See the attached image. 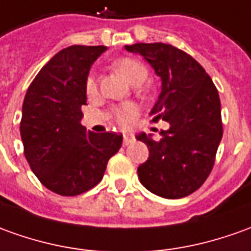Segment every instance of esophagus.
I'll return each mask as SVG.
<instances>
[{"mask_svg":"<svg viewBox=\"0 0 251 251\" xmlns=\"http://www.w3.org/2000/svg\"><path fill=\"white\" fill-rule=\"evenodd\" d=\"M132 142H134V135L132 134H124V136H123V145L128 146Z\"/></svg>","mask_w":251,"mask_h":251,"instance_id":"1","label":"esophagus"}]
</instances>
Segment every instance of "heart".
Instances as JSON below:
<instances>
[{"label":"heart","instance_id":"heart-1","mask_svg":"<svg viewBox=\"0 0 251 251\" xmlns=\"http://www.w3.org/2000/svg\"><path fill=\"white\" fill-rule=\"evenodd\" d=\"M113 67L131 84L142 83L148 76L146 67L139 60L131 58V57H123V58L116 60L113 63ZM86 93L90 97L94 96L97 93V83L94 75H89L87 80H86ZM135 116L136 108L135 105H132V103H124L120 108L116 109V119L122 126H127Z\"/></svg>","mask_w":251,"mask_h":251}]
</instances>
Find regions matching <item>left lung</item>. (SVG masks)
<instances>
[{
	"mask_svg": "<svg viewBox=\"0 0 251 251\" xmlns=\"http://www.w3.org/2000/svg\"><path fill=\"white\" fill-rule=\"evenodd\" d=\"M126 50L143 56L160 76L161 93L150 115L153 122L169 123L157 141L145 132L136 135L149 149L139 180L162 198L187 197L206 180L223 136L217 89L201 64L172 45L135 43Z\"/></svg>",
	"mask_w": 251,
	"mask_h": 251,
	"instance_id": "1",
	"label": "left lung"
}]
</instances>
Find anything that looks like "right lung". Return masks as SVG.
<instances>
[{"label":"right lung","instance_id":"right-lung-1","mask_svg":"<svg viewBox=\"0 0 251 251\" xmlns=\"http://www.w3.org/2000/svg\"><path fill=\"white\" fill-rule=\"evenodd\" d=\"M105 50L82 45L60 50L24 97L20 135L25 160L45 187L64 197L97 186L122 148V134H96L80 123L90 68Z\"/></svg>","mask_w":251,"mask_h":251}]
</instances>
